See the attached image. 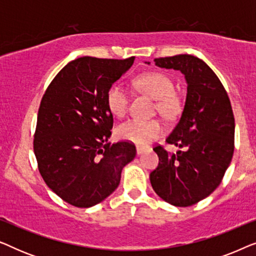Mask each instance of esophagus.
Wrapping results in <instances>:
<instances>
[{
  "instance_id": "esophagus-1",
  "label": "esophagus",
  "mask_w": 256,
  "mask_h": 256,
  "mask_svg": "<svg viewBox=\"0 0 256 256\" xmlns=\"http://www.w3.org/2000/svg\"><path fill=\"white\" fill-rule=\"evenodd\" d=\"M146 152V146H136V152L138 155H141L142 152Z\"/></svg>"
}]
</instances>
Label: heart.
Returning <instances> with one entry per match:
<instances>
[{"instance_id": "heart-1", "label": "heart", "mask_w": 256, "mask_h": 256, "mask_svg": "<svg viewBox=\"0 0 256 256\" xmlns=\"http://www.w3.org/2000/svg\"><path fill=\"white\" fill-rule=\"evenodd\" d=\"M135 85L157 100L156 108L164 116L172 118L180 107V100L174 90V80L163 72L149 71L141 73L135 78ZM129 92L120 82H115L107 90L106 104L114 116L122 118L127 114L129 106ZM164 127L160 120H130L118 124L115 132L118 138L140 146H146L162 135Z\"/></svg>"}]
</instances>
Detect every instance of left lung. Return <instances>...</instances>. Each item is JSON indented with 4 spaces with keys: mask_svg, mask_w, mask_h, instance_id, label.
I'll list each match as a JSON object with an SVG mask.
<instances>
[{
    "mask_svg": "<svg viewBox=\"0 0 256 256\" xmlns=\"http://www.w3.org/2000/svg\"><path fill=\"white\" fill-rule=\"evenodd\" d=\"M160 68L180 70L188 82L186 101L180 122L166 142L154 150L158 166L150 174L154 191L178 208L197 204L222 183L234 152V115L218 76L202 59L191 54L155 58Z\"/></svg>",
    "mask_w": 256,
    "mask_h": 256,
    "instance_id": "8db88e82",
    "label": "left lung"
}]
</instances>
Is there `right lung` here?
Returning a JSON list of instances; mask_svg holds the SVG:
<instances>
[{"label": "right lung", "mask_w": 256, "mask_h": 256, "mask_svg": "<svg viewBox=\"0 0 256 256\" xmlns=\"http://www.w3.org/2000/svg\"><path fill=\"white\" fill-rule=\"evenodd\" d=\"M134 57H82L64 66L48 86L38 110L34 152L48 188L76 208H90L118 186L136 155L134 143L107 142L113 114L107 90Z\"/></svg>", "instance_id": "right-lung-1"}]
</instances>
